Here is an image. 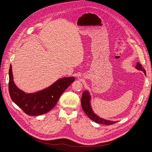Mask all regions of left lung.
<instances>
[{
  "label": "left lung",
  "mask_w": 152,
  "mask_h": 152,
  "mask_svg": "<svg viewBox=\"0 0 152 152\" xmlns=\"http://www.w3.org/2000/svg\"><path fill=\"white\" fill-rule=\"evenodd\" d=\"M135 68L138 69L139 70L143 71V73L146 74L145 70L143 69L142 65L139 63L137 62L135 66ZM91 95L88 90H85L83 92L82 99H81V104L82 107L83 111L85 114L88 115V117L94 122H96V123L101 124H105V125H112L115 124L117 121H113L110 120H106L103 118L99 117L98 115L94 113L92 110L91 105Z\"/></svg>",
  "instance_id": "obj_1"
}]
</instances>
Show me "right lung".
Here are the masks:
<instances>
[{
    "label": "right lung",
    "mask_w": 152,
    "mask_h": 152,
    "mask_svg": "<svg viewBox=\"0 0 152 152\" xmlns=\"http://www.w3.org/2000/svg\"><path fill=\"white\" fill-rule=\"evenodd\" d=\"M9 75V89L12 100L30 115H39L51 110L63 92L75 79V77L61 78L45 89L35 93H27L18 88L14 83L11 65Z\"/></svg>",
    "instance_id": "right-lung-1"
}]
</instances>
